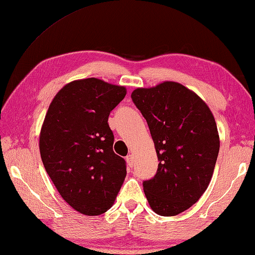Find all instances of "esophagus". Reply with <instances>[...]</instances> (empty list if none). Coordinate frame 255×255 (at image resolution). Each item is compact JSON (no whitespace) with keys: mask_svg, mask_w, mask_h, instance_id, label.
Here are the masks:
<instances>
[{"mask_svg":"<svg viewBox=\"0 0 255 255\" xmlns=\"http://www.w3.org/2000/svg\"><path fill=\"white\" fill-rule=\"evenodd\" d=\"M127 164H128V167H133V166H134V157H133V155H128V156H127Z\"/></svg>","mask_w":255,"mask_h":255,"instance_id":"esophagus-1","label":"esophagus"}]
</instances>
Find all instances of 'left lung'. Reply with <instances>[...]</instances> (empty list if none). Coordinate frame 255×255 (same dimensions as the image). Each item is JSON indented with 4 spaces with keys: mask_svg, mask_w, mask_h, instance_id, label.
Here are the masks:
<instances>
[{
    "mask_svg": "<svg viewBox=\"0 0 255 255\" xmlns=\"http://www.w3.org/2000/svg\"><path fill=\"white\" fill-rule=\"evenodd\" d=\"M132 100L147 122L159 160L145 180L148 204L159 216H176L199 200L209 186L220 139L214 114L202 99L175 81L137 88Z\"/></svg>",
    "mask_w": 255,
    "mask_h": 255,
    "instance_id": "8db88e82",
    "label": "left lung"
}]
</instances>
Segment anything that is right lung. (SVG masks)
Here are the masks:
<instances>
[{
	"mask_svg": "<svg viewBox=\"0 0 255 255\" xmlns=\"http://www.w3.org/2000/svg\"><path fill=\"white\" fill-rule=\"evenodd\" d=\"M126 95V87L97 78L75 80L57 92L46 113L39 135L44 167L62 199L82 215L110 209L127 176L108 124Z\"/></svg>",
	"mask_w": 255,
	"mask_h": 255,
	"instance_id": "add662e5",
	"label": "right lung"
}]
</instances>
